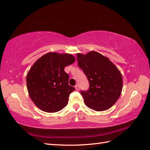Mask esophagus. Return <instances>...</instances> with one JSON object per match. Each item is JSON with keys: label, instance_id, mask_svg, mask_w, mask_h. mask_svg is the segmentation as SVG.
<instances>
[{"label": "esophagus", "instance_id": "esophagus-1", "mask_svg": "<svg viewBox=\"0 0 150 150\" xmlns=\"http://www.w3.org/2000/svg\"><path fill=\"white\" fill-rule=\"evenodd\" d=\"M75 88H76V91H79V85H76L75 86Z\"/></svg>", "mask_w": 150, "mask_h": 150}]
</instances>
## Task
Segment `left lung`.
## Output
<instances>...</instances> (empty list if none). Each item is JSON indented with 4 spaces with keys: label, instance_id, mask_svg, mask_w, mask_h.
Returning <instances> with one entry per match:
<instances>
[{
    "label": "left lung",
    "instance_id": "left-lung-1",
    "mask_svg": "<svg viewBox=\"0 0 150 150\" xmlns=\"http://www.w3.org/2000/svg\"><path fill=\"white\" fill-rule=\"evenodd\" d=\"M78 65L88 78L89 89L81 91L86 106L96 111L109 109L122 89L121 73L110 59L96 51L77 54Z\"/></svg>",
    "mask_w": 150,
    "mask_h": 150
}]
</instances>
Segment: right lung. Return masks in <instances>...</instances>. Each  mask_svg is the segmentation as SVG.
Segmentation results:
<instances>
[{
	"instance_id": "right-lung-1",
	"label": "right lung",
	"mask_w": 150,
	"mask_h": 150,
	"mask_svg": "<svg viewBox=\"0 0 150 150\" xmlns=\"http://www.w3.org/2000/svg\"><path fill=\"white\" fill-rule=\"evenodd\" d=\"M72 54L50 52L41 56L29 71L26 82L29 97L42 110L54 113L67 106L69 96L75 90L69 85V75L64 71L72 64Z\"/></svg>"
}]
</instances>
